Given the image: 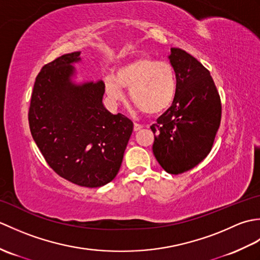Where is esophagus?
Wrapping results in <instances>:
<instances>
[{
  "mask_svg": "<svg viewBox=\"0 0 260 260\" xmlns=\"http://www.w3.org/2000/svg\"><path fill=\"white\" fill-rule=\"evenodd\" d=\"M142 128H143V125H141V124H137V123H134V131H135V132L140 131V129H142Z\"/></svg>",
  "mask_w": 260,
  "mask_h": 260,
  "instance_id": "obj_1",
  "label": "esophagus"
}]
</instances>
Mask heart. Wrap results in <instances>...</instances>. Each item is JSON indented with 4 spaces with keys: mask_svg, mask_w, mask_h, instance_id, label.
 <instances>
[{
    "mask_svg": "<svg viewBox=\"0 0 260 260\" xmlns=\"http://www.w3.org/2000/svg\"><path fill=\"white\" fill-rule=\"evenodd\" d=\"M104 85L113 102L123 101L124 88H127L132 103L146 114L156 115L173 104L178 78L170 62L142 56L120 64L115 74H107Z\"/></svg>",
    "mask_w": 260,
    "mask_h": 260,
    "instance_id": "obj_1",
    "label": "heart"
}]
</instances>
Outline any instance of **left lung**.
<instances>
[{
    "label": "left lung",
    "instance_id": "left-lung-1",
    "mask_svg": "<svg viewBox=\"0 0 260 260\" xmlns=\"http://www.w3.org/2000/svg\"><path fill=\"white\" fill-rule=\"evenodd\" d=\"M178 90L167 112L151 126L153 154L164 171L180 174L210 153L221 120V103L209 70L191 54L171 48Z\"/></svg>",
    "mask_w": 260,
    "mask_h": 260
}]
</instances>
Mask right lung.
<instances>
[{
	"label": "right lung",
	"instance_id": "add662e5",
	"mask_svg": "<svg viewBox=\"0 0 260 260\" xmlns=\"http://www.w3.org/2000/svg\"><path fill=\"white\" fill-rule=\"evenodd\" d=\"M80 51L63 54L37 76L29 109L33 140L47 163L73 183L98 187L117 175L133 121L105 108L103 80L76 82Z\"/></svg>",
	"mask_w": 260,
	"mask_h": 260
}]
</instances>
